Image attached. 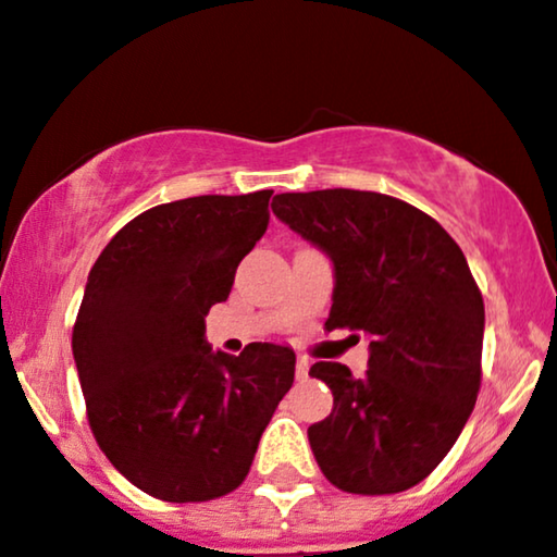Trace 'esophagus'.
<instances>
[{
	"label": "esophagus",
	"mask_w": 557,
	"mask_h": 557,
	"mask_svg": "<svg viewBox=\"0 0 557 557\" xmlns=\"http://www.w3.org/2000/svg\"><path fill=\"white\" fill-rule=\"evenodd\" d=\"M296 376H298V379H306V376H308V360H306V358H298V363H296Z\"/></svg>",
	"instance_id": "34e87169"
}]
</instances>
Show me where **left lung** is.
<instances>
[{"label":"left lung","mask_w":557,"mask_h":557,"mask_svg":"<svg viewBox=\"0 0 557 557\" xmlns=\"http://www.w3.org/2000/svg\"><path fill=\"white\" fill-rule=\"evenodd\" d=\"M272 212L334 261L326 330L371 337L368 371L311 366L334 394L308 428L324 478L355 495L423 482L457 444L482 381L485 306L465 253L431 214L379 191L277 194Z\"/></svg>","instance_id":"left-lung-1"}]
</instances>
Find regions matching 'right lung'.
I'll list each match as a JSON object with an SVG mask.
<instances>
[{"instance_id": "add662e5", "label": "right lung", "mask_w": 557, "mask_h": 557, "mask_svg": "<svg viewBox=\"0 0 557 557\" xmlns=\"http://www.w3.org/2000/svg\"><path fill=\"white\" fill-rule=\"evenodd\" d=\"M272 191L205 194L129 220L100 251L72 352L100 451L169 504L233 493L296 379L290 347L210 352L205 317L270 225Z\"/></svg>"}]
</instances>
